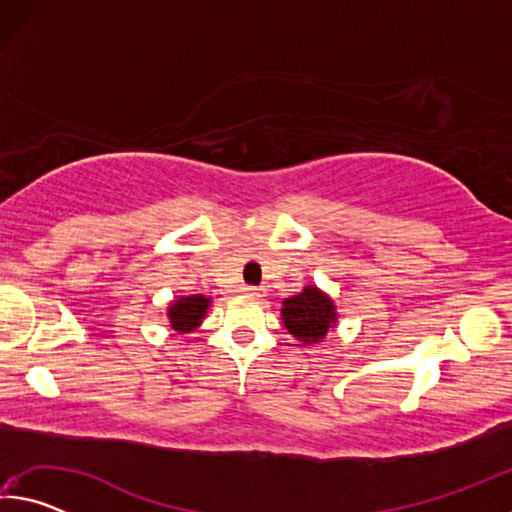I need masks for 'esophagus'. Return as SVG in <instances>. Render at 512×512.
<instances>
[{
  "instance_id": "1",
  "label": "esophagus",
  "mask_w": 512,
  "mask_h": 512,
  "mask_svg": "<svg viewBox=\"0 0 512 512\" xmlns=\"http://www.w3.org/2000/svg\"><path fill=\"white\" fill-rule=\"evenodd\" d=\"M241 293H246V296H250V298H259V293H262V289H257V287H244V289H241Z\"/></svg>"
}]
</instances>
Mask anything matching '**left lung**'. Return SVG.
I'll use <instances>...</instances> for the list:
<instances>
[{
  "label": "left lung",
  "mask_w": 512,
  "mask_h": 512,
  "mask_svg": "<svg viewBox=\"0 0 512 512\" xmlns=\"http://www.w3.org/2000/svg\"><path fill=\"white\" fill-rule=\"evenodd\" d=\"M282 320L289 334L302 343L320 341L336 323L334 302L316 287H305L298 296L287 298L282 305Z\"/></svg>",
  "instance_id": "obj_1"
}]
</instances>
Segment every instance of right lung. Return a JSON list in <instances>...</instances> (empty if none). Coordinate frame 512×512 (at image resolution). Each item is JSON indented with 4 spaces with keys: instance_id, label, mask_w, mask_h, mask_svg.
<instances>
[{
    "instance_id": "right-lung-1",
    "label": "right lung",
    "mask_w": 512,
    "mask_h": 512,
    "mask_svg": "<svg viewBox=\"0 0 512 512\" xmlns=\"http://www.w3.org/2000/svg\"><path fill=\"white\" fill-rule=\"evenodd\" d=\"M207 302L210 300H207L205 296H187V298H180L173 302V305L169 307L171 327L180 334L192 332V329H196L203 323Z\"/></svg>"
}]
</instances>
